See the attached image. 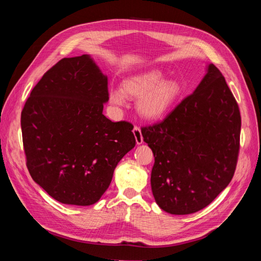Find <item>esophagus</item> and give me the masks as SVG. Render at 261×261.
Here are the masks:
<instances>
[{"instance_id":"34e87169","label":"esophagus","mask_w":261,"mask_h":261,"mask_svg":"<svg viewBox=\"0 0 261 261\" xmlns=\"http://www.w3.org/2000/svg\"><path fill=\"white\" fill-rule=\"evenodd\" d=\"M133 133H134V135H135V138H136V143H137V145L143 144V135H141V130H140V128L138 127V126H136V125L134 126Z\"/></svg>"}]
</instances>
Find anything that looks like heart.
<instances>
[{
    "label": "heart",
    "mask_w": 261,
    "mask_h": 261,
    "mask_svg": "<svg viewBox=\"0 0 261 261\" xmlns=\"http://www.w3.org/2000/svg\"><path fill=\"white\" fill-rule=\"evenodd\" d=\"M163 79L164 72L159 68L134 75L122 83L121 91L110 92V101L122 106L125 97L140 98L137 105L139 114L147 120H156L170 111L181 90L177 81Z\"/></svg>",
    "instance_id": "1"
}]
</instances>
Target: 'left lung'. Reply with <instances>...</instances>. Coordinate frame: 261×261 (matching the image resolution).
I'll list each match as a JSON object with an SVG mask.
<instances>
[{"label":"left lung","mask_w":261,"mask_h":261,"mask_svg":"<svg viewBox=\"0 0 261 261\" xmlns=\"http://www.w3.org/2000/svg\"><path fill=\"white\" fill-rule=\"evenodd\" d=\"M141 134L154 155L151 189L162 210L197 212L230 184L240 153L241 113L213 64L192 94Z\"/></svg>","instance_id":"8db88e82"}]
</instances>
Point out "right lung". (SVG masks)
<instances>
[{
	"label": "right lung",
	"instance_id": "obj_1",
	"mask_svg": "<svg viewBox=\"0 0 261 261\" xmlns=\"http://www.w3.org/2000/svg\"><path fill=\"white\" fill-rule=\"evenodd\" d=\"M108 100V78L87 54L62 59L31 90L20 120L26 165L55 200L97 202L135 147L132 123L102 114Z\"/></svg>",
	"mask_w": 261,
	"mask_h": 261
}]
</instances>
